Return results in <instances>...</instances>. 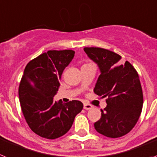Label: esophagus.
I'll use <instances>...</instances> for the list:
<instances>
[{"mask_svg": "<svg viewBox=\"0 0 157 157\" xmlns=\"http://www.w3.org/2000/svg\"><path fill=\"white\" fill-rule=\"evenodd\" d=\"M92 106L91 104H89V103H84V108L85 110H90V109H92Z\"/></svg>", "mask_w": 157, "mask_h": 157, "instance_id": "obj_1", "label": "esophagus"}]
</instances>
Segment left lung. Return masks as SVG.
I'll use <instances>...</instances> for the list:
<instances>
[{"instance_id":"left-lung-1","label":"left lung","mask_w":157,"mask_h":157,"mask_svg":"<svg viewBox=\"0 0 157 157\" xmlns=\"http://www.w3.org/2000/svg\"><path fill=\"white\" fill-rule=\"evenodd\" d=\"M84 50L101 73L94 92L107 98V106L101 110L95 129L111 138L126 135L134 127L142 110V88L137 71L127 61L121 63V56L111 50L99 47H84Z\"/></svg>"}]
</instances>
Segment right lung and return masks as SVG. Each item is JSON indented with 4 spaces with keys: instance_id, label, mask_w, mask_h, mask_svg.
<instances>
[{
    "instance_id": "obj_1",
    "label": "right lung",
    "mask_w": 157,
    "mask_h": 157,
    "mask_svg": "<svg viewBox=\"0 0 157 157\" xmlns=\"http://www.w3.org/2000/svg\"><path fill=\"white\" fill-rule=\"evenodd\" d=\"M72 50H48L26 65L19 87V98L26 122L34 133L56 139L67 133L83 103L57 102L54 96L63 70L74 57Z\"/></svg>"
}]
</instances>
